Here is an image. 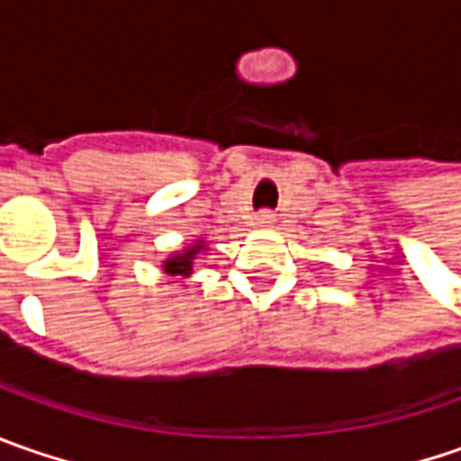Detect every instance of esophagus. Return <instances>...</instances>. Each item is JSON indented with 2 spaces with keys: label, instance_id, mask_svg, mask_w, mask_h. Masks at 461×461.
<instances>
[{
  "label": "esophagus",
  "instance_id": "esophagus-1",
  "mask_svg": "<svg viewBox=\"0 0 461 461\" xmlns=\"http://www.w3.org/2000/svg\"><path fill=\"white\" fill-rule=\"evenodd\" d=\"M275 212H269V210H261V212H258L257 215V228H272V225H275Z\"/></svg>",
  "mask_w": 461,
  "mask_h": 461
}]
</instances>
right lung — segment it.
<instances>
[{
    "mask_svg": "<svg viewBox=\"0 0 461 461\" xmlns=\"http://www.w3.org/2000/svg\"><path fill=\"white\" fill-rule=\"evenodd\" d=\"M200 251H204L203 240L186 246L182 254H174V257L164 261V272L171 276H189L192 275V267H194V258L200 257Z\"/></svg>",
    "mask_w": 461,
    "mask_h": 461,
    "instance_id": "1",
    "label": "right lung"
}]
</instances>
